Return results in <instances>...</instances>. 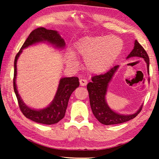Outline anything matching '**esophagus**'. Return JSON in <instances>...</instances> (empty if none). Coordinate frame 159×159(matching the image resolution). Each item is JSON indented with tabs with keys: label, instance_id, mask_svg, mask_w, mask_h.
I'll list each match as a JSON object with an SVG mask.
<instances>
[{
	"label": "esophagus",
	"instance_id": "esophagus-1",
	"mask_svg": "<svg viewBox=\"0 0 159 159\" xmlns=\"http://www.w3.org/2000/svg\"><path fill=\"white\" fill-rule=\"evenodd\" d=\"M79 82H80V86H85L87 84V80L83 79H80Z\"/></svg>",
	"mask_w": 159,
	"mask_h": 159
}]
</instances>
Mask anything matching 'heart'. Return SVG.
<instances>
[{
    "instance_id": "obj_1",
    "label": "heart",
    "mask_w": 159,
    "mask_h": 159,
    "mask_svg": "<svg viewBox=\"0 0 159 159\" xmlns=\"http://www.w3.org/2000/svg\"><path fill=\"white\" fill-rule=\"evenodd\" d=\"M123 43L116 36H85L80 38L74 46L73 52L67 55V63L76 66L74 55L82 57L85 68L93 74H101L109 68L121 52Z\"/></svg>"
}]
</instances>
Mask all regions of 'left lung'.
Listing matches in <instances>:
<instances>
[{
	"label": "left lung",
	"mask_w": 159,
	"mask_h": 159,
	"mask_svg": "<svg viewBox=\"0 0 159 159\" xmlns=\"http://www.w3.org/2000/svg\"><path fill=\"white\" fill-rule=\"evenodd\" d=\"M133 57L143 58L147 63L148 72L149 73V57L142 46L137 42V40H135L134 42V48L128 55L127 59ZM118 67H119V66H116L105 74L93 76L92 79V81L89 82L87 86L89 92L90 106L92 108V112L96 119L101 124L104 125L117 124L126 122V121L135 117L142 109V106H141L139 109L137 111V113L128 115V116H124V115H120L114 112L107 105L105 100V95L108 84L111 81L113 74L116 73Z\"/></svg>",
	"instance_id": "1"
}]
</instances>
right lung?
Here are the masks:
<instances>
[{"label":"right lung","instance_id":"add662e5","mask_svg":"<svg viewBox=\"0 0 159 159\" xmlns=\"http://www.w3.org/2000/svg\"><path fill=\"white\" fill-rule=\"evenodd\" d=\"M40 42H48L58 48H63L66 43L58 32L48 30L43 27L37 28L30 33L24 44L17 53L14 60V74H13V89L18 100L19 107L24 116L35 122L43 124H54L62 120L65 116L66 109L71 94L79 86V78H63L60 80L58 89L55 98L50 105L42 110H34L28 107L23 102L16 88V79L17 74V60L24 48Z\"/></svg>","mask_w":159,"mask_h":159}]
</instances>
